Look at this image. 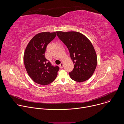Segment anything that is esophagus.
<instances>
[{
    "mask_svg": "<svg viewBox=\"0 0 124 124\" xmlns=\"http://www.w3.org/2000/svg\"><path fill=\"white\" fill-rule=\"evenodd\" d=\"M63 66H64V64H63V62H61V64H60L59 66L60 67V68H63Z\"/></svg>",
    "mask_w": 124,
    "mask_h": 124,
    "instance_id": "esophagus-1",
    "label": "esophagus"
}]
</instances>
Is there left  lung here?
I'll list each match as a JSON object with an SVG mask.
<instances>
[{"mask_svg":"<svg viewBox=\"0 0 124 124\" xmlns=\"http://www.w3.org/2000/svg\"><path fill=\"white\" fill-rule=\"evenodd\" d=\"M58 38L68 48L75 64L69 75L73 80L83 82L89 79L97 65V56L94 47L85 35L76 31H57Z\"/></svg>","mask_w":124,"mask_h":124,"instance_id":"left-lung-1","label":"left lung"}]
</instances>
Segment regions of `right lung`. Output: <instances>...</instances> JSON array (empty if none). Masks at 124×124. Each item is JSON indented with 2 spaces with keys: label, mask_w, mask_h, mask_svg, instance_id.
Returning <instances> with one entry per match:
<instances>
[{
  "label": "right lung",
  "mask_w": 124,
  "mask_h": 124,
  "mask_svg": "<svg viewBox=\"0 0 124 124\" xmlns=\"http://www.w3.org/2000/svg\"><path fill=\"white\" fill-rule=\"evenodd\" d=\"M56 32L36 34L26 46L23 55L25 68L30 78L39 84L46 85L54 81L59 70L45 57L47 45L56 36Z\"/></svg>",
  "instance_id": "1"
}]
</instances>
